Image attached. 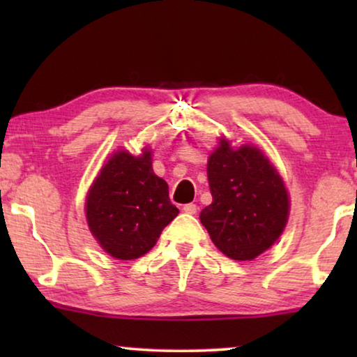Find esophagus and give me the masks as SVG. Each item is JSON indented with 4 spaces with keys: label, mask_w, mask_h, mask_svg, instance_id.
<instances>
[{
    "label": "esophagus",
    "mask_w": 357,
    "mask_h": 357,
    "mask_svg": "<svg viewBox=\"0 0 357 357\" xmlns=\"http://www.w3.org/2000/svg\"><path fill=\"white\" fill-rule=\"evenodd\" d=\"M183 211L187 214H197L198 208H197V204H195V203H187V204H183Z\"/></svg>",
    "instance_id": "34e87169"
}]
</instances>
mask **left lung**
Returning <instances> with one entry per match:
<instances>
[{
  "label": "left lung",
  "mask_w": 357,
  "mask_h": 357,
  "mask_svg": "<svg viewBox=\"0 0 357 357\" xmlns=\"http://www.w3.org/2000/svg\"><path fill=\"white\" fill-rule=\"evenodd\" d=\"M213 203L199 213L219 250L234 260H253L281 236L289 213L284 183L260 149H232L226 139L209 155Z\"/></svg>",
  "instance_id": "obj_1"
}]
</instances>
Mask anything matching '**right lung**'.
Masks as SVG:
<instances>
[{"mask_svg": "<svg viewBox=\"0 0 357 357\" xmlns=\"http://www.w3.org/2000/svg\"><path fill=\"white\" fill-rule=\"evenodd\" d=\"M178 214L169 185L153 170L151 151L114 154L89 190L86 218L100 247L119 260H135L155 245Z\"/></svg>", "mask_w": 357, "mask_h": 357, "instance_id": "1", "label": "right lung"}]
</instances>
